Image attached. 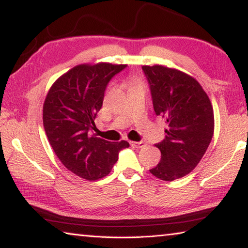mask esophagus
I'll use <instances>...</instances> for the list:
<instances>
[{"instance_id": "obj_1", "label": "esophagus", "mask_w": 248, "mask_h": 248, "mask_svg": "<svg viewBox=\"0 0 248 248\" xmlns=\"http://www.w3.org/2000/svg\"><path fill=\"white\" fill-rule=\"evenodd\" d=\"M130 144H131V146H133V148H143V146H145V143L144 142H136V141H130Z\"/></svg>"}]
</instances>
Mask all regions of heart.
<instances>
[{
  "mask_svg": "<svg viewBox=\"0 0 248 248\" xmlns=\"http://www.w3.org/2000/svg\"><path fill=\"white\" fill-rule=\"evenodd\" d=\"M138 83H139V81H138L137 78H134L133 81H132V84H133V85H138Z\"/></svg>",
  "mask_w": 248,
  "mask_h": 248,
  "instance_id": "b5f03b06",
  "label": "heart"
}]
</instances>
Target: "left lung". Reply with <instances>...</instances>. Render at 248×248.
<instances>
[{
	"instance_id": "left-lung-1",
	"label": "left lung",
	"mask_w": 248,
	"mask_h": 248,
	"mask_svg": "<svg viewBox=\"0 0 248 248\" xmlns=\"http://www.w3.org/2000/svg\"><path fill=\"white\" fill-rule=\"evenodd\" d=\"M154 111L167 124L165 139L155 144L161 161L150 170L162 180L184 177L198 165L211 142L215 115L208 95L196 78L164 65H143Z\"/></svg>"
}]
</instances>
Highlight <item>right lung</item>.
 Listing matches in <instances>:
<instances>
[{"label":"right lung","instance_id":"add662e5","mask_svg":"<svg viewBox=\"0 0 248 248\" xmlns=\"http://www.w3.org/2000/svg\"><path fill=\"white\" fill-rule=\"evenodd\" d=\"M125 66L78 64L61 75L46 96L43 120L49 143L66 169L86 180L107 176L120 151L129 148L127 141L109 142L90 132L107 84Z\"/></svg>","mask_w":248,"mask_h":248}]
</instances>
